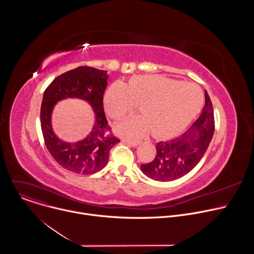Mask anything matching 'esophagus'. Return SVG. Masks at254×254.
Listing matches in <instances>:
<instances>
[{
    "instance_id": "esophagus-1",
    "label": "esophagus",
    "mask_w": 254,
    "mask_h": 254,
    "mask_svg": "<svg viewBox=\"0 0 254 254\" xmlns=\"http://www.w3.org/2000/svg\"><path fill=\"white\" fill-rule=\"evenodd\" d=\"M124 142H125L126 144H127L128 147H136L137 144H138L137 141H131V140H127V139H125Z\"/></svg>"
}]
</instances>
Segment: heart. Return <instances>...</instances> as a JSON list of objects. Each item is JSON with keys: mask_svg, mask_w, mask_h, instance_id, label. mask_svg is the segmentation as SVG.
Returning a JSON list of instances; mask_svg holds the SVG:
<instances>
[{"mask_svg": "<svg viewBox=\"0 0 254 254\" xmlns=\"http://www.w3.org/2000/svg\"><path fill=\"white\" fill-rule=\"evenodd\" d=\"M202 91L194 83H182L164 76H138L126 85L117 81L104 94L106 112L120 121L140 104L142 116L124 121L118 131L124 136L139 138L153 130L157 137H170L182 130L198 114Z\"/></svg>", "mask_w": 254, "mask_h": 254, "instance_id": "1", "label": "heart"}]
</instances>
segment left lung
I'll return each instance as SVG.
<instances>
[{"label":"left lung","instance_id":"left-lung-1","mask_svg":"<svg viewBox=\"0 0 254 254\" xmlns=\"http://www.w3.org/2000/svg\"><path fill=\"white\" fill-rule=\"evenodd\" d=\"M213 133V106L205 91V106L200 117L183 134L158 142L155 159L151 163L140 165L141 172L160 182H170L185 176L205 155Z\"/></svg>","mask_w":254,"mask_h":254}]
</instances>
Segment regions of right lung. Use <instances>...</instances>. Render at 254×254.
I'll use <instances>...</instances> for the list:
<instances>
[{
    "mask_svg": "<svg viewBox=\"0 0 254 254\" xmlns=\"http://www.w3.org/2000/svg\"><path fill=\"white\" fill-rule=\"evenodd\" d=\"M108 74L105 70L79 66L57 76L43 94L40 122L47 150L64 169L81 175H91L103 169L111 149L120 139L110 135L111 127L103 111V93ZM78 98L87 101L95 114L91 132L77 142L59 139L52 127V113L58 101Z\"/></svg>",
    "mask_w": 254,
    "mask_h": 254,
    "instance_id": "add662e5",
    "label": "right lung"
}]
</instances>
